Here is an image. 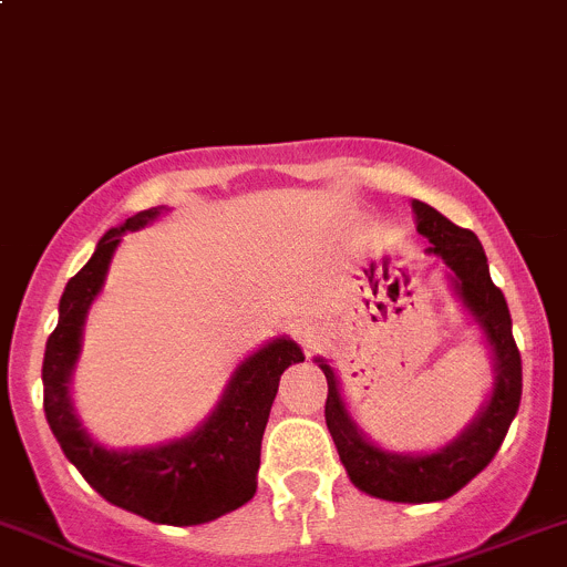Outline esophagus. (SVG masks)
I'll use <instances>...</instances> for the list:
<instances>
[{
	"mask_svg": "<svg viewBox=\"0 0 567 567\" xmlns=\"http://www.w3.org/2000/svg\"><path fill=\"white\" fill-rule=\"evenodd\" d=\"M296 337H299V342L305 348H316L318 342H320V337H323V331L318 329V326H312V323H305V326H299V331H296Z\"/></svg>",
	"mask_w": 567,
	"mask_h": 567,
	"instance_id": "obj_1",
	"label": "esophagus"
}]
</instances>
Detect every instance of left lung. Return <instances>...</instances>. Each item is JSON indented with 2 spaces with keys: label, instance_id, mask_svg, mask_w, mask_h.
Here are the masks:
<instances>
[{
  "label": "left lung",
  "instance_id": "obj_1",
  "mask_svg": "<svg viewBox=\"0 0 567 567\" xmlns=\"http://www.w3.org/2000/svg\"><path fill=\"white\" fill-rule=\"evenodd\" d=\"M416 230L427 238V251L439 255L453 271V285L474 323H480L494 357V390L472 425L447 447L427 455H400L370 442L348 414L334 370L316 359L329 384L326 425L337 444L342 466L359 491L390 502H439L458 494L477 477L502 447L522 403V353L513 340V323L502 290L491 282L483 244L472 230L453 225L431 205L414 199Z\"/></svg>",
  "mask_w": 567,
  "mask_h": 567
}]
</instances>
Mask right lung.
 <instances>
[{"label": "right lung", "mask_w": 567, "mask_h": 567, "mask_svg": "<svg viewBox=\"0 0 567 567\" xmlns=\"http://www.w3.org/2000/svg\"><path fill=\"white\" fill-rule=\"evenodd\" d=\"M164 208H147L112 227L87 266L71 277L60 299V320L43 357V411L65 458L112 505L156 524L192 527L214 522L247 505L257 488L260 442L279 375L305 353L288 337H277L251 353L230 375L219 405L188 436L147 450H106L90 439L73 411L68 381L82 348V326L123 233L151 225Z\"/></svg>", "instance_id": "obj_1"}]
</instances>
